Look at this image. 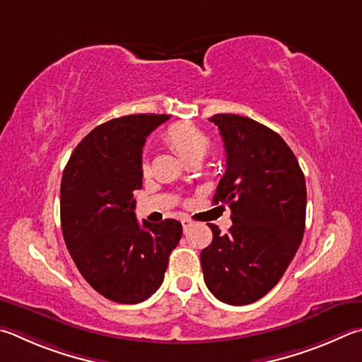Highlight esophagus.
<instances>
[{"label":"esophagus","mask_w":362,"mask_h":362,"mask_svg":"<svg viewBox=\"0 0 362 362\" xmlns=\"http://www.w3.org/2000/svg\"><path fill=\"white\" fill-rule=\"evenodd\" d=\"M181 224H182V229L187 230L189 227L192 226V221H191V219H186V218H182V219H181Z\"/></svg>","instance_id":"esophagus-1"}]
</instances>
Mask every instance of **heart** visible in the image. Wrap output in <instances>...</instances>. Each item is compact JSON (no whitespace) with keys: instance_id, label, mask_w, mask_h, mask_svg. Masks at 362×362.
Returning a JSON list of instances; mask_svg holds the SVG:
<instances>
[{"instance_id":"b5f03b06","label":"heart","mask_w":362,"mask_h":362,"mask_svg":"<svg viewBox=\"0 0 362 362\" xmlns=\"http://www.w3.org/2000/svg\"><path fill=\"white\" fill-rule=\"evenodd\" d=\"M167 144L182 160L187 163L200 162L211 148V138L208 133L192 122L171 124L163 133ZM143 173L149 171L148 158L141 160Z\"/></svg>"}]
</instances>
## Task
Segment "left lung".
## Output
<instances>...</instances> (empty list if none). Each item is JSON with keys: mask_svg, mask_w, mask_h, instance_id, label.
Segmentation results:
<instances>
[{"mask_svg": "<svg viewBox=\"0 0 362 362\" xmlns=\"http://www.w3.org/2000/svg\"><path fill=\"white\" fill-rule=\"evenodd\" d=\"M227 168L213 204L230 208L232 227L200 252L208 289L229 305H248L280 281L305 230V176L276 132L237 114H214Z\"/></svg>", "mask_w": 362, "mask_h": 362, "instance_id": "obj_1", "label": "left lung"}]
</instances>
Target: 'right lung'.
<instances>
[{
  "instance_id": "obj_1",
  "label": "right lung",
  "mask_w": 362,
  "mask_h": 362,
  "mask_svg": "<svg viewBox=\"0 0 362 362\" xmlns=\"http://www.w3.org/2000/svg\"><path fill=\"white\" fill-rule=\"evenodd\" d=\"M167 114H133L93 129L63 170L60 219L66 248L90 286L117 303H138L163 281L182 235L176 219L158 224L135 216L133 192L143 187L146 136Z\"/></svg>"
}]
</instances>
